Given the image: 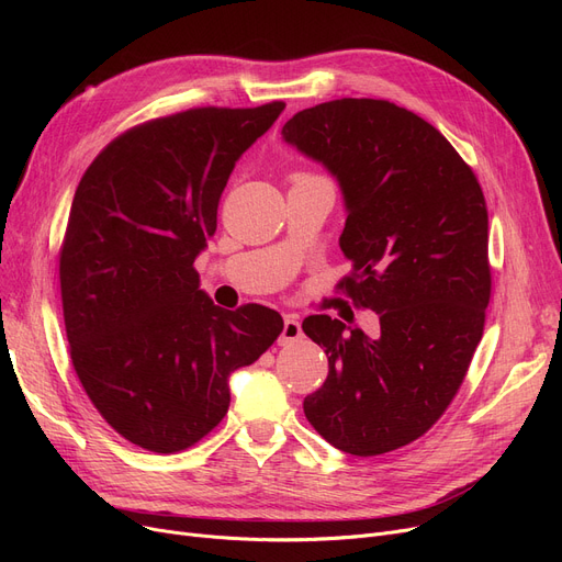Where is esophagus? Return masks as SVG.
I'll return each instance as SVG.
<instances>
[{"mask_svg": "<svg viewBox=\"0 0 562 562\" xmlns=\"http://www.w3.org/2000/svg\"><path fill=\"white\" fill-rule=\"evenodd\" d=\"M303 337V328H301V321L296 314H286L284 316V328L280 335V346H289L293 341H299Z\"/></svg>", "mask_w": 562, "mask_h": 562, "instance_id": "obj_1", "label": "esophagus"}]
</instances>
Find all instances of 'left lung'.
I'll return each mask as SVG.
<instances>
[{
	"label": "left lung",
	"mask_w": 562,
	"mask_h": 562,
	"mask_svg": "<svg viewBox=\"0 0 562 562\" xmlns=\"http://www.w3.org/2000/svg\"><path fill=\"white\" fill-rule=\"evenodd\" d=\"M282 136L337 175L348 210L339 246L352 261L337 289L380 318L375 337L326 314L303 321L328 356L305 417L344 453L396 451L445 415L483 337L492 296L483 189L439 130L390 100L303 109Z\"/></svg>",
	"instance_id": "left-lung-1"
}]
</instances>
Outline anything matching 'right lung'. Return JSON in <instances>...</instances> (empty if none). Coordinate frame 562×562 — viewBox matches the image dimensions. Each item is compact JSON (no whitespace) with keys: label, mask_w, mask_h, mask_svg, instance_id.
Here are the masks:
<instances>
[{"label":"right lung","mask_w":562,"mask_h":562,"mask_svg":"<svg viewBox=\"0 0 562 562\" xmlns=\"http://www.w3.org/2000/svg\"><path fill=\"white\" fill-rule=\"evenodd\" d=\"M195 106L115 136L75 191L58 280L70 360L102 419L132 445L180 453L227 415V375L259 360L282 316L223 310L198 286L229 172L282 113Z\"/></svg>","instance_id":"right-lung-1"}]
</instances>
